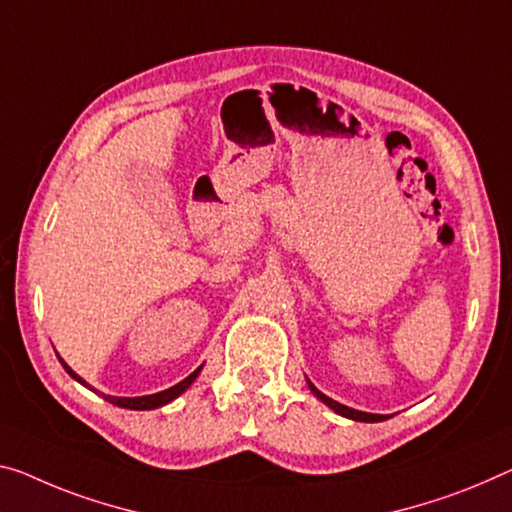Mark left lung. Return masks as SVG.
Instances as JSON below:
<instances>
[{"instance_id": "1", "label": "left lung", "mask_w": 512, "mask_h": 512, "mask_svg": "<svg viewBox=\"0 0 512 512\" xmlns=\"http://www.w3.org/2000/svg\"><path fill=\"white\" fill-rule=\"evenodd\" d=\"M306 384H309V389L313 391V396L320 398L322 403H325L327 407H332V410H334L336 414L345 416V419H352V421H364V423H377V421L389 419V416H384V414H371V412H359V410H352V407L336 403V400H332L329 396H325V393H322V391H318V389L313 387V384H311V380H306Z\"/></svg>"}]
</instances>
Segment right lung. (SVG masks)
<instances>
[{"instance_id":"obj_1","label":"right lung","mask_w":512,"mask_h":512,"mask_svg":"<svg viewBox=\"0 0 512 512\" xmlns=\"http://www.w3.org/2000/svg\"><path fill=\"white\" fill-rule=\"evenodd\" d=\"M59 357V355H57ZM59 361H61V366L66 368V373L73 377V380H77L80 384H84V387H89V384H86V380H82L80 375H77L73 368H70L64 359L59 357ZM201 368L203 366H199L196 368V371L192 373V375H187L183 382H178V384H174V387H169V389H164V391H160V393H151V396H137V398H121V396H105V400H109V403L112 405H116V407H125V410H157V407H164V405H169L171 400H176L180 393H185L187 389H190V384L196 380V377H199V373H201ZM91 391H96L93 387H89Z\"/></svg>"}]
</instances>
